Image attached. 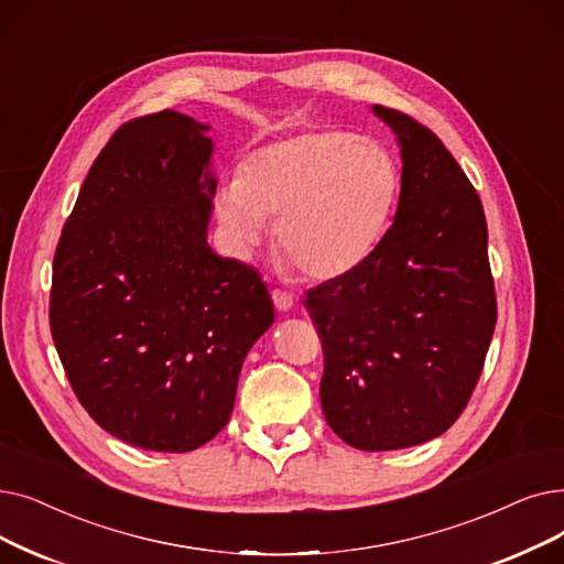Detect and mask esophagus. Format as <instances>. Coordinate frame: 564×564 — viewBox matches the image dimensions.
Returning <instances> with one entry per match:
<instances>
[{"mask_svg":"<svg viewBox=\"0 0 564 564\" xmlns=\"http://www.w3.org/2000/svg\"><path fill=\"white\" fill-rule=\"evenodd\" d=\"M272 302L279 311H290L292 306H295V297H292L285 290H272Z\"/></svg>","mask_w":564,"mask_h":564,"instance_id":"esophagus-1","label":"esophagus"}]
</instances>
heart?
Listing matches in <instances>:
<instances>
[{
	"label": "heart",
	"mask_w": 564,
	"mask_h": 564,
	"mask_svg": "<svg viewBox=\"0 0 564 564\" xmlns=\"http://www.w3.org/2000/svg\"><path fill=\"white\" fill-rule=\"evenodd\" d=\"M399 167L373 140L306 131L260 147L214 195L230 249L251 253L276 218V249L313 281L352 274L389 228Z\"/></svg>",
	"instance_id": "heart-1"
}]
</instances>
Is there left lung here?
<instances>
[{
  "instance_id": "8db88e82",
  "label": "left lung",
  "mask_w": 564,
  "mask_h": 564,
  "mask_svg": "<svg viewBox=\"0 0 564 564\" xmlns=\"http://www.w3.org/2000/svg\"><path fill=\"white\" fill-rule=\"evenodd\" d=\"M401 147L394 224L352 274L306 292L323 338L321 403L361 452L422 445L468 405L496 329L484 207L440 138L373 106Z\"/></svg>"
}]
</instances>
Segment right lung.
Returning <instances> with one entry per match:
<instances>
[{
  "mask_svg": "<svg viewBox=\"0 0 564 564\" xmlns=\"http://www.w3.org/2000/svg\"><path fill=\"white\" fill-rule=\"evenodd\" d=\"M209 124L163 110L96 156L62 230L51 332L89 417L124 443L184 454L221 431L241 364L274 325L253 267L207 243Z\"/></svg>",
  "mask_w": 564,
  "mask_h": 564,
  "instance_id": "obj_1",
  "label": "right lung"
}]
</instances>
